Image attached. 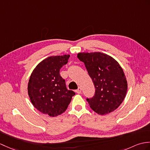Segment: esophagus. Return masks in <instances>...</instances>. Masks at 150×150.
<instances>
[{"label": "esophagus", "instance_id": "obj_1", "mask_svg": "<svg viewBox=\"0 0 150 150\" xmlns=\"http://www.w3.org/2000/svg\"><path fill=\"white\" fill-rule=\"evenodd\" d=\"M81 91H82V90H81V88H79L77 89H76V93H78V94H81Z\"/></svg>", "mask_w": 150, "mask_h": 150}]
</instances>
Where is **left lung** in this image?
I'll list each match as a JSON object with an SVG mask.
<instances>
[{
    "instance_id": "obj_1",
    "label": "left lung",
    "mask_w": 150,
    "mask_h": 150,
    "mask_svg": "<svg viewBox=\"0 0 150 150\" xmlns=\"http://www.w3.org/2000/svg\"><path fill=\"white\" fill-rule=\"evenodd\" d=\"M77 57L83 62L95 88L92 98H87L91 109L100 115L113 112L123 102L128 84L122 68L117 61L102 52H80Z\"/></svg>"
}]
</instances>
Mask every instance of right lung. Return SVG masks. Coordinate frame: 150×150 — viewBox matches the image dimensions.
I'll return each mask as SVG.
<instances>
[{
	"label": "right lung",
	"mask_w": 150,
	"mask_h": 150,
	"mask_svg": "<svg viewBox=\"0 0 150 150\" xmlns=\"http://www.w3.org/2000/svg\"><path fill=\"white\" fill-rule=\"evenodd\" d=\"M69 55H52L34 69L27 91L33 106L41 113L55 117L65 112L75 93L68 90L59 71L68 62Z\"/></svg>",
	"instance_id": "1"
}]
</instances>
